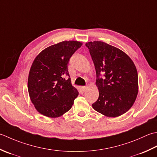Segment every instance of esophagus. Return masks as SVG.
I'll list each match as a JSON object with an SVG mask.
<instances>
[{"label":"esophagus","instance_id":"34e87169","mask_svg":"<svg viewBox=\"0 0 157 157\" xmlns=\"http://www.w3.org/2000/svg\"><path fill=\"white\" fill-rule=\"evenodd\" d=\"M81 88H82V91H85L86 90V89H87V86H84V87H82Z\"/></svg>","mask_w":157,"mask_h":157}]
</instances>
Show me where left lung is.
<instances>
[{
	"label": "left lung",
	"mask_w": 157,
	"mask_h": 157,
	"mask_svg": "<svg viewBox=\"0 0 157 157\" xmlns=\"http://www.w3.org/2000/svg\"><path fill=\"white\" fill-rule=\"evenodd\" d=\"M85 45L94 63L99 90L92 106L106 117L121 116L132 106L138 93L136 66L125 53L107 43L94 41Z\"/></svg>",
	"instance_id": "1"
}]
</instances>
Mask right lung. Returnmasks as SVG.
<instances>
[{
  "mask_svg": "<svg viewBox=\"0 0 157 157\" xmlns=\"http://www.w3.org/2000/svg\"><path fill=\"white\" fill-rule=\"evenodd\" d=\"M82 44L78 41H62L44 49L34 59L28 89L31 101L41 114L59 117L72 108L78 91L72 85L68 63Z\"/></svg>",
  "mask_w": 157,
  "mask_h": 157,
  "instance_id": "obj_1",
  "label": "right lung"
}]
</instances>
